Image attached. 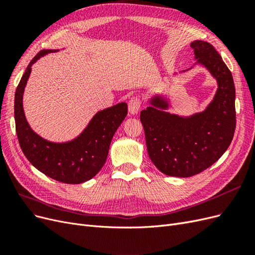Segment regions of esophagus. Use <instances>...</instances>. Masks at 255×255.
I'll use <instances>...</instances> for the list:
<instances>
[{
    "label": "esophagus",
    "instance_id": "1",
    "mask_svg": "<svg viewBox=\"0 0 255 255\" xmlns=\"http://www.w3.org/2000/svg\"><path fill=\"white\" fill-rule=\"evenodd\" d=\"M141 102L138 97H132L128 101V113L130 115H136L140 110Z\"/></svg>",
    "mask_w": 255,
    "mask_h": 255
}]
</instances>
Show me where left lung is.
Returning a JSON list of instances; mask_svg holds the SVG:
<instances>
[{"label": "left lung", "instance_id": "left-lung-1", "mask_svg": "<svg viewBox=\"0 0 255 255\" xmlns=\"http://www.w3.org/2000/svg\"><path fill=\"white\" fill-rule=\"evenodd\" d=\"M190 47L196 64L217 81L212 102L205 111L183 117L166 112L169 101L156 95L140 113L149 157L160 172L170 176L188 177L211 167L229 148L236 127L232 73L211 43L196 40Z\"/></svg>", "mask_w": 255, "mask_h": 255}]
</instances>
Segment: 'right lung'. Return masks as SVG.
<instances>
[{"label":"right lung","instance_id":"obj_1","mask_svg":"<svg viewBox=\"0 0 255 255\" xmlns=\"http://www.w3.org/2000/svg\"><path fill=\"white\" fill-rule=\"evenodd\" d=\"M58 50H42L28 64L14 94V121L21 149L36 169L51 179L67 184H81L92 179L105 164L116 130L128 114L122 102L98 112L74 139L52 142L36 134L23 111V94L32 66L40 57Z\"/></svg>","mask_w":255,"mask_h":255}]
</instances>
